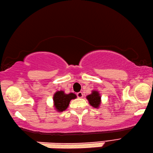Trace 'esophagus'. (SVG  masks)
I'll list each match as a JSON object with an SVG mask.
<instances>
[{"label":"esophagus","instance_id":"34e87169","mask_svg":"<svg viewBox=\"0 0 153 153\" xmlns=\"http://www.w3.org/2000/svg\"><path fill=\"white\" fill-rule=\"evenodd\" d=\"M77 97H79V98H82V97H83V94L82 92H79L77 93Z\"/></svg>","mask_w":153,"mask_h":153}]
</instances>
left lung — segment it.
<instances>
[{
	"label": "left lung",
	"instance_id": "obj_1",
	"mask_svg": "<svg viewBox=\"0 0 153 153\" xmlns=\"http://www.w3.org/2000/svg\"><path fill=\"white\" fill-rule=\"evenodd\" d=\"M89 103L94 108H98L101 103V96L97 91H93L91 94L87 96Z\"/></svg>",
	"mask_w": 153,
	"mask_h": 153
}]
</instances>
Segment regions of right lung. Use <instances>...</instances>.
Masks as SVG:
<instances>
[{"instance_id":"add662e5","label":"right lung","mask_w":153,"mask_h":153,"mask_svg":"<svg viewBox=\"0 0 153 153\" xmlns=\"http://www.w3.org/2000/svg\"><path fill=\"white\" fill-rule=\"evenodd\" d=\"M76 95L73 93L66 94L63 91H58L53 96L54 106L57 111L62 112L67 108L71 100L76 98Z\"/></svg>"}]
</instances>
